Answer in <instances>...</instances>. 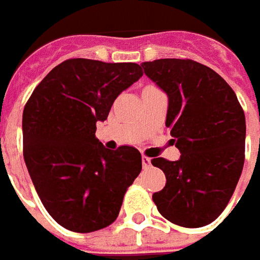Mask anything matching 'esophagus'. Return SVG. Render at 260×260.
I'll list each match as a JSON object with an SVG mask.
<instances>
[{"mask_svg": "<svg viewBox=\"0 0 260 260\" xmlns=\"http://www.w3.org/2000/svg\"><path fill=\"white\" fill-rule=\"evenodd\" d=\"M141 161H143V168H144V169H147V168H150V166H151V160H150L148 157H145V156H143Z\"/></svg>", "mask_w": 260, "mask_h": 260, "instance_id": "1", "label": "esophagus"}]
</instances>
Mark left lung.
Wrapping results in <instances>:
<instances>
[{"mask_svg": "<svg viewBox=\"0 0 260 260\" xmlns=\"http://www.w3.org/2000/svg\"><path fill=\"white\" fill-rule=\"evenodd\" d=\"M168 95L166 126L181 157L151 163L166 175L153 194L161 216L185 228L213 222L226 207L244 165L246 117L221 76L192 60L160 58L141 64Z\"/></svg>", "mask_w": 260, "mask_h": 260, "instance_id": "obj_1", "label": "left lung"}]
</instances>
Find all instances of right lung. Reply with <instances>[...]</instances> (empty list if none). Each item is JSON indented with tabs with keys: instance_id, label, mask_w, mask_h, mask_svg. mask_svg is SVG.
I'll return each mask as SVG.
<instances>
[{
	"instance_id": "1",
	"label": "right lung",
	"mask_w": 260,
	"mask_h": 260,
	"mask_svg": "<svg viewBox=\"0 0 260 260\" xmlns=\"http://www.w3.org/2000/svg\"><path fill=\"white\" fill-rule=\"evenodd\" d=\"M143 76L137 63L70 58L34 89L23 110V157L53 219L75 233L106 228L141 172V154L95 138L117 95Z\"/></svg>"
}]
</instances>
